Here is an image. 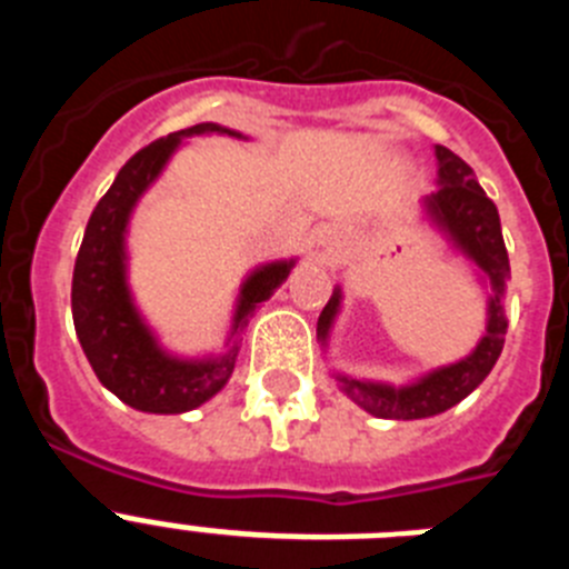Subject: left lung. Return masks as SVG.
I'll use <instances>...</instances> for the list:
<instances>
[{"mask_svg": "<svg viewBox=\"0 0 569 569\" xmlns=\"http://www.w3.org/2000/svg\"><path fill=\"white\" fill-rule=\"evenodd\" d=\"M436 159H439L441 188L427 199V210L490 279V321H487L485 339L467 359L441 367L436 373L425 376L410 387H401V390L339 376L345 393L379 419H427V416L445 413L487 379L492 365L499 361L501 347H505L507 319L501 296H505V284L510 279V259H507L505 239H501L499 210L492 199H487L481 184L476 182V173L461 156L447 150L445 144H436ZM339 299L341 296L336 290L321 310L319 328H316L319 339H328L330 321L339 310Z\"/></svg>", "mask_w": 569, "mask_h": 569, "instance_id": "obj_1", "label": "left lung"}]
</instances>
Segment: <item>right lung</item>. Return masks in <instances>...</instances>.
Listing matches in <instances>:
<instances>
[{
    "label": "right lung",
    "instance_id": "1",
    "mask_svg": "<svg viewBox=\"0 0 569 569\" xmlns=\"http://www.w3.org/2000/svg\"><path fill=\"white\" fill-rule=\"evenodd\" d=\"M222 130L219 124H193L179 133L162 136L133 153L116 173L108 193L99 199L84 228L82 248L73 268L70 308L77 325L79 345L88 356L97 379L124 405L144 413H184L204 405L228 385L239 356V341L219 359L179 361L156 347L153 336L130 305L124 284V228L136 199L144 193L182 136ZM233 133V130H224ZM236 136V133H233ZM293 261H276L256 270L241 288L239 308L233 316V333L248 325L256 305L273 296L288 279Z\"/></svg>",
    "mask_w": 569,
    "mask_h": 569
}]
</instances>
